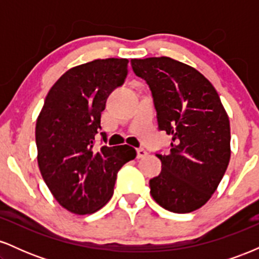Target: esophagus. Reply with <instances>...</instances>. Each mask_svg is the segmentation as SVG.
I'll use <instances>...</instances> for the list:
<instances>
[{"label": "esophagus", "mask_w": 259, "mask_h": 259, "mask_svg": "<svg viewBox=\"0 0 259 259\" xmlns=\"http://www.w3.org/2000/svg\"><path fill=\"white\" fill-rule=\"evenodd\" d=\"M136 153H138V158L140 159V158H145V157L147 156V151L145 150V148H142V147H140V148H138V150H136Z\"/></svg>", "instance_id": "1"}]
</instances>
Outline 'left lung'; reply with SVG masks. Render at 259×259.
Returning <instances> with one entry per match:
<instances>
[{
	"label": "left lung",
	"mask_w": 259,
	"mask_h": 259,
	"mask_svg": "<svg viewBox=\"0 0 259 259\" xmlns=\"http://www.w3.org/2000/svg\"><path fill=\"white\" fill-rule=\"evenodd\" d=\"M152 92L159 130L171 135L150 194L174 213L198 209L212 197L230 160V123L218 92L195 68L169 57L132 59Z\"/></svg>",
	"instance_id": "8db88e82"
}]
</instances>
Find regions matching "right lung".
<instances>
[{
	"label": "right lung",
	"instance_id": "add662e5",
	"mask_svg": "<svg viewBox=\"0 0 259 259\" xmlns=\"http://www.w3.org/2000/svg\"><path fill=\"white\" fill-rule=\"evenodd\" d=\"M125 58L95 59L67 70L47 94L35 129L37 163L62 207L91 214L111 200L118 170L135 148L94 147L109 94L127 75ZM103 141L106 134L101 133Z\"/></svg>",
	"mask_w": 259,
	"mask_h": 259
}]
</instances>
